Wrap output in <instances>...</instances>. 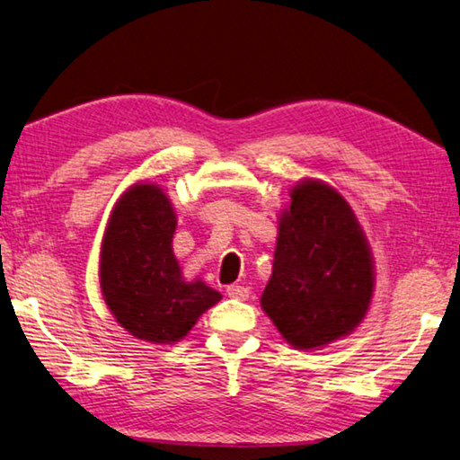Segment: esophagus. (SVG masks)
<instances>
[{
    "instance_id": "34e87169",
    "label": "esophagus",
    "mask_w": 460,
    "mask_h": 460,
    "mask_svg": "<svg viewBox=\"0 0 460 460\" xmlns=\"http://www.w3.org/2000/svg\"><path fill=\"white\" fill-rule=\"evenodd\" d=\"M227 296H231V298H237V300H247L249 288L239 286V284H231V286H227Z\"/></svg>"
}]
</instances>
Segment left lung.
<instances>
[{
  "label": "left lung",
  "instance_id": "left-lung-1",
  "mask_svg": "<svg viewBox=\"0 0 460 460\" xmlns=\"http://www.w3.org/2000/svg\"><path fill=\"white\" fill-rule=\"evenodd\" d=\"M373 288L371 249L351 205L314 178L292 186L260 300L279 334L305 351L347 337L367 314Z\"/></svg>",
  "mask_w": 460,
  "mask_h": 460
}]
</instances>
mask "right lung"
I'll list each match as a JSON object with an SVG mask.
<instances>
[{
	"label": "right lung",
	"instance_id": "1",
	"mask_svg": "<svg viewBox=\"0 0 460 460\" xmlns=\"http://www.w3.org/2000/svg\"><path fill=\"white\" fill-rule=\"evenodd\" d=\"M176 213L160 186L137 182L109 217L99 260L107 308L123 329L154 345H172L221 300L202 279L184 282L172 252Z\"/></svg>",
	"mask_w": 460,
	"mask_h": 460
}]
</instances>
